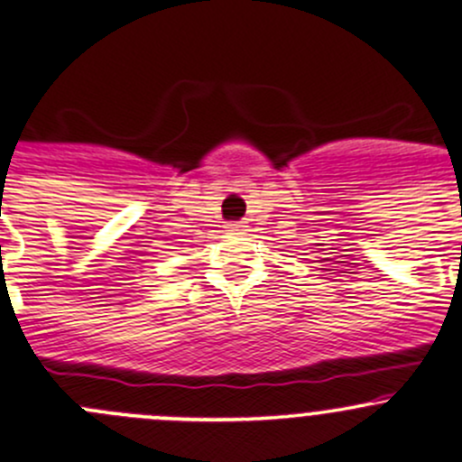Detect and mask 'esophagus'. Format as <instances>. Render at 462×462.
I'll list each match as a JSON object with an SVG mask.
<instances>
[{"instance_id":"esophagus-1","label":"esophagus","mask_w":462,"mask_h":462,"mask_svg":"<svg viewBox=\"0 0 462 462\" xmlns=\"http://www.w3.org/2000/svg\"><path fill=\"white\" fill-rule=\"evenodd\" d=\"M227 232H230V235H244L245 226L244 223H230V226H227Z\"/></svg>"}]
</instances>
